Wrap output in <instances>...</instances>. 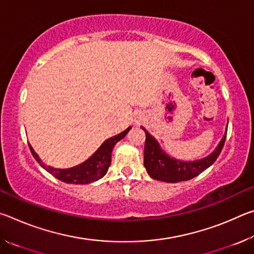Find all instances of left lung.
I'll list each match as a JSON object with an SVG mask.
<instances>
[{
    "mask_svg": "<svg viewBox=\"0 0 254 254\" xmlns=\"http://www.w3.org/2000/svg\"><path fill=\"white\" fill-rule=\"evenodd\" d=\"M145 133L144 144V167L147 169L150 177L166 183H178L185 182L196 177L212 166L220 156L223 147H224L226 132L222 137L216 149L206 158L195 161H180L169 157L160 148L158 141L142 127Z\"/></svg>",
    "mask_w": 254,
    "mask_h": 254,
    "instance_id": "left-lung-1",
    "label": "left lung"
}]
</instances>
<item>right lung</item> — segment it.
Here are the masks:
<instances>
[{"instance_id": "right-lung-1", "label": "right lung", "mask_w": 254, "mask_h": 254, "mask_svg": "<svg viewBox=\"0 0 254 254\" xmlns=\"http://www.w3.org/2000/svg\"><path fill=\"white\" fill-rule=\"evenodd\" d=\"M130 128L131 127H128L127 130H124L123 132L120 133V134L105 140L101 147L94 152L91 158H88L87 160L80 163V165L71 167V168L68 169H58L50 166H45L39 156L34 152V150L30 144L29 148L34 159L40 163L41 167H44L48 173L53 175L54 177L67 184L86 185L96 182V180L104 177L105 174L107 173V169H109V167L111 165L112 150H113L114 145L117 144L120 140L123 139V137L127 135V133L130 131Z\"/></svg>"}]
</instances>
